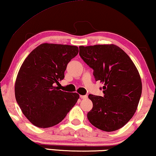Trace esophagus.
Masks as SVG:
<instances>
[{"instance_id":"34e87169","label":"esophagus","mask_w":156,"mask_h":156,"mask_svg":"<svg viewBox=\"0 0 156 156\" xmlns=\"http://www.w3.org/2000/svg\"><path fill=\"white\" fill-rule=\"evenodd\" d=\"M80 97L81 99H85V98H87V95H80Z\"/></svg>"}]
</instances>
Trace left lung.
<instances>
[{
    "instance_id": "8db88e82",
    "label": "left lung",
    "mask_w": 156,
    "mask_h": 156,
    "mask_svg": "<svg viewBox=\"0 0 156 156\" xmlns=\"http://www.w3.org/2000/svg\"><path fill=\"white\" fill-rule=\"evenodd\" d=\"M80 55L93 69L96 81L104 82L103 97L88 96L93 104L88 120L103 131L119 129L134 116L141 97L142 82L137 68L115 45L80 46Z\"/></svg>"
}]
</instances>
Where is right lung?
I'll return each mask as SVG.
<instances>
[{"instance_id": "obj_1", "label": "right lung", "mask_w": 156, "mask_h": 156, "mask_svg": "<svg viewBox=\"0 0 156 156\" xmlns=\"http://www.w3.org/2000/svg\"><path fill=\"white\" fill-rule=\"evenodd\" d=\"M78 47L43 43L26 58L15 83V97L32 124L48 128L60 123L80 98L58 90L55 84L64 78L67 64L78 54Z\"/></svg>"}]
</instances>
